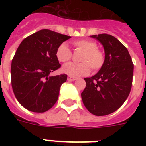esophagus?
<instances>
[{
	"mask_svg": "<svg viewBox=\"0 0 146 146\" xmlns=\"http://www.w3.org/2000/svg\"><path fill=\"white\" fill-rule=\"evenodd\" d=\"M67 80H68V81H74V80H76V78L73 77V76H67Z\"/></svg>",
	"mask_w": 146,
	"mask_h": 146,
	"instance_id": "obj_1",
	"label": "esophagus"
}]
</instances>
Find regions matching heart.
I'll use <instances>...</instances> for the list:
<instances>
[{
	"mask_svg": "<svg viewBox=\"0 0 146 146\" xmlns=\"http://www.w3.org/2000/svg\"><path fill=\"white\" fill-rule=\"evenodd\" d=\"M76 49L82 51L79 60L80 63H69L62 67V71L71 76H80L89 73L90 68L93 72L102 68L104 62L103 53L97 48L96 42L89 39L76 40L73 42ZM57 60L61 63L68 62L72 57V52L67 44L62 43L56 51Z\"/></svg>",
	"mask_w": 146,
	"mask_h": 146,
	"instance_id": "1",
	"label": "heart"
}]
</instances>
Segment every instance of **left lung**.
Listing matches in <instances>:
<instances>
[{
	"instance_id": "1",
	"label": "left lung",
	"mask_w": 146,
	"mask_h": 146,
	"mask_svg": "<svg viewBox=\"0 0 146 146\" xmlns=\"http://www.w3.org/2000/svg\"><path fill=\"white\" fill-rule=\"evenodd\" d=\"M103 45L104 62L96 75L85 78L81 96L85 107L96 116L116 111L129 96L133 82V64L127 48L108 34L90 35Z\"/></svg>"
}]
</instances>
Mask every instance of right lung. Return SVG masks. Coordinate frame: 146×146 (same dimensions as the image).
Here are the masks:
<instances>
[{
  "instance_id": "obj_1",
  "label": "right lung",
  "mask_w": 146,
  "mask_h": 146,
  "mask_svg": "<svg viewBox=\"0 0 146 146\" xmlns=\"http://www.w3.org/2000/svg\"><path fill=\"white\" fill-rule=\"evenodd\" d=\"M70 36L42 29L23 40L11 64V84L19 104L36 113L48 111L56 103L66 74L50 76L60 67L56 56L60 44Z\"/></svg>"
}]
</instances>
